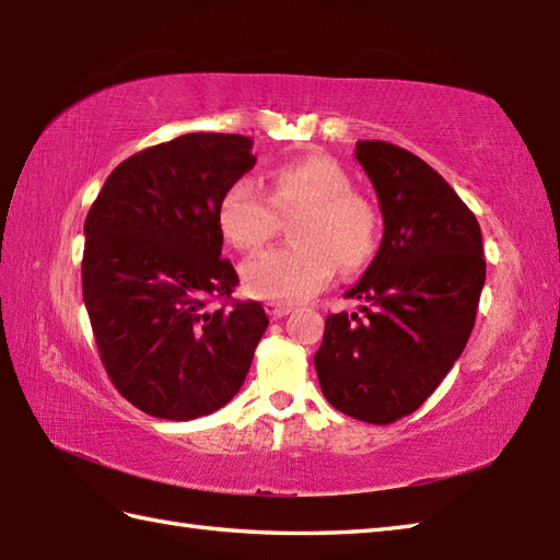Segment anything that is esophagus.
<instances>
[{"instance_id":"esophagus-1","label":"esophagus","mask_w":560,"mask_h":560,"mask_svg":"<svg viewBox=\"0 0 560 560\" xmlns=\"http://www.w3.org/2000/svg\"><path fill=\"white\" fill-rule=\"evenodd\" d=\"M265 311H267V315L271 319H281V317H287L293 311V305H289V303H267Z\"/></svg>"}]
</instances>
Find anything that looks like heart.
<instances>
[{
    "mask_svg": "<svg viewBox=\"0 0 560 560\" xmlns=\"http://www.w3.org/2000/svg\"><path fill=\"white\" fill-rule=\"evenodd\" d=\"M295 217V245L273 247L247 259L241 277L249 295L273 303L305 301L323 291L335 269L353 271L373 257L377 211L351 189L341 165L313 153L281 163L267 175V192L249 177L231 183L219 201V229L241 253H257L279 229V217Z\"/></svg>",
    "mask_w": 560,
    "mask_h": 560,
    "instance_id": "b5f03b06",
    "label": "heart"
}]
</instances>
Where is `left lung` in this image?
Here are the masks:
<instances>
[{
  "mask_svg": "<svg viewBox=\"0 0 560 560\" xmlns=\"http://www.w3.org/2000/svg\"><path fill=\"white\" fill-rule=\"evenodd\" d=\"M355 159L385 233L347 293L368 303L363 315H327L315 371L331 407L385 425L419 409L467 347L486 259L477 217L425 161L375 139L359 141Z\"/></svg>",
  "mask_w": 560,
  "mask_h": 560,
  "instance_id": "1",
  "label": "left lung"
}]
</instances>
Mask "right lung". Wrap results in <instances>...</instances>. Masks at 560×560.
<instances>
[{"label": "right lung", "instance_id": "add662e5", "mask_svg": "<svg viewBox=\"0 0 560 560\" xmlns=\"http://www.w3.org/2000/svg\"><path fill=\"white\" fill-rule=\"evenodd\" d=\"M253 139L195 132L149 147L108 175L83 223V303L115 389L156 419L229 404L269 325L233 301L219 201L253 168ZM223 300L207 312L210 299Z\"/></svg>", "mask_w": 560, "mask_h": 560}]
</instances>
